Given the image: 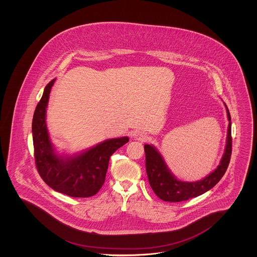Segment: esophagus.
I'll list each match as a JSON object with an SVG mask.
<instances>
[{"instance_id":"esophagus-1","label":"esophagus","mask_w":257,"mask_h":257,"mask_svg":"<svg viewBox=\"0 0 257 257\" xmlns=\"http://www.w3.org/2000/svg\"><path fill=\"white\" fill-rule=\"evenodd\" d=\"M135 140L140 141V142H146L147 140V135L145 132L142 131H137L134 134Z\"/></svg>"}]
</instances>
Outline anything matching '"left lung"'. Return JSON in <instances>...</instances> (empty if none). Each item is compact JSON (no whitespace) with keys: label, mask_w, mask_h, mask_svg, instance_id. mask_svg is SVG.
<instances>
[{"label":"left lung","mask_w":257,"mask_h":257,"mask_svg":"<svg viewBox=\"0 0 257 257\" xmlns=\"http://www.w3.org/2000/svg\"><path fill=\"white\" fill-rule=\"evenodd\" d=\"M224 106L229 121L224 153L221 157L218 168L199 181L186 182L178 180L167 166L165 160L160 154L157 148L150 145H145L146 169L148 181L155 195L162 200L170 202H179L200 196L211 190L220 181L223 174L225 173L231 157L232 138L230 113L227 106L225 104Z\"/></svg>","instance_id":"1"}]
</instances>
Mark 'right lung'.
<instances>
[{"mask_svg": "<svg viewBox=\"0 0 257 257\" xmlns=\"http://www.w3.org/2000/svg\"><path fill=\"white\" fill-rule=\"evenodd\" d=\"M55 81L52 80L45 86L33 118L32 131L37 171L43 181L59 193L72 197L94 196L105 182L110 156L127 144L129 138L104 141L74 156L57 154L46 125V108Z\"/></svg>", "mask_w": 257, "mask_h": 257, "instance_id": "obj_1", "label": "right lung"}]
</instances>
